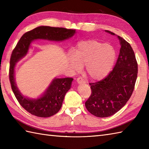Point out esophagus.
Wrapping results in <instances>:
<instances>
[{"label":"esophagus","mask_w":149,"mask_h":149,"mask_svg":"<svg viewBox=\"0 0 149 149\" xmlns=\"http://www.w3.org/2000/svg\"><path fill=\"white\" fill-rule=\"evenodd\" d=\"M76 81L77 82V83H79V84H83V83H86V82H85V81L83 79V77H78Z\"/></svg>","instance_id":"obj_1"}]
</instances>
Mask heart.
<instances>
[{"instance_id": "heart-1", "label": "heart", "mask_w": 149, "mask_h": 149, "mask_svg": "<svg viewBox=\"0 0 149 149\" xmlns=\"http://www.w3.org/2000/svg\"><path fill=\"white\" fill-rule=\"evenodd\" d=\"M116 51L112 46L96 40L79 43L74 55L69 57V63L75 71L86 66V72L91 79L101 80L109 74L116 61Z\"/></svg>"}]
</instances>
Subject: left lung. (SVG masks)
I'll list each match as a JSON object with an SVG mask.
<instances>
[{"label": "left lung", "mask_w": 149, "mask_h": 149, "mask_svg": "<svg viewBox=\"0 0 149 149\" xmlns=\"http://www.w3.org/2000/svg\"><path fill=\"white\" fill-rule=\"evenodd\" d=\"M118 38L121 48L113 70L102 80L90 83L91 93L85 102L88 111L100 118L114 115L125 105L133 92L137 79L138 63L133 50L127 41Z\"/></svg>", "instance_id": "8db88e82"}]
</instances>
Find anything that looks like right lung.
<instances>
[{
	"label": "right lung",
	"instance_id": "add662e5",
	"mask_svg": "<svg viewBox=\"0 0 149 149\" xmlns=\"http://www.w3.org/2000/svg\"><path fill=\"white\" fill-rule=\"evenodd\" d=\"M75 30L63 27L40 26L25 33L18 41L11 54L9 77L11 89L22 107L31 115L47 118L58 113L61 109L65 94L71 87L74 79L56 78L52 81L43 96L37 99H27L22 95L15 81L16 63L27 54L31 43L36 39L63 41L74 35Z\"/></svg>",
	"mask_w": 149,
	"mask_h": 149
}]
</instances>
